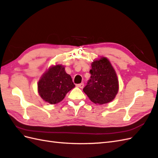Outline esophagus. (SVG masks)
I'll use <instances>...</instances> for the list:
<instances>
[{"label":"esophagus","mask_w":158,"mask_h":158,"mask_svg":"<svg viewBox=\"0 0 158 158\" xmlns=\"http://www.w3.org/2000/svg\"><path fill=\"white\" fill-rule=\"evenodd\" d=\"M77 87H78L79 88H83V87H84V84H83V83H80V84H77Z\"/></svg>","instance_id":"1"}]
</instances>
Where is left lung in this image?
Returning a JSON list of instances; mask_svg holds the SVG:
<instances>
[{
	"label": "left lung",
	"mask_w": 158,
	"mask_h": 158,
	"mask_svg": "<svg viewBox=\"0 0 158 158\" xmlns=\"http://www.w3.org/2000/svg\"><path fill=\"white\" fill-rule=\"evenodd\" d=\"M91 65V77L83 92L96 105L111 102L119 91V81L111 63L106 57H100Z\"/></svg>",
	"instance_id": "obj_1"
}]
</instances>
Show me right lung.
Here are the masks:
<instances>
[{
  "instance_id": "obj_1",
  "label": "right lung",
  "mask_w": 158,
  "mask_h": 158,
  "mask_svg": "<svg viewBox=\"0 0 158 158\" xmlns=\"http://www.w3.org/2000/svg\"><path fill=\"white\" fill-rule=\"evenodd\" d=\"M38 92L44 101L51 105L61 102L66 94L75 87L70 75L62 64L52 65L39 80Z\"/></svg>"
}]
</instances>
